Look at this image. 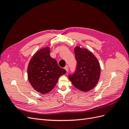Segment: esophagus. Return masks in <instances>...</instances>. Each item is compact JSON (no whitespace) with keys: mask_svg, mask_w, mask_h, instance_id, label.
<instances>
[{"mask_svg":"<svg viewBox=\"0 0 129 129\" xmlns=\"http://www.w3.org/2000/svg\"><path fill=\"white\" fill-rule=\"evenodd\" d=\"M64 69L66 71V72H68V66H66L65 67H64Z\"/></svg>","mask_w":129,"mask_h":129,"instance_id":"34e87169","label":"esophagus"}]
</instances>
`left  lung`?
Wrapping results in <instances>:
<instances>
[{
    "instance_id": "1",
    "label": "left lung",
    "mask_w": 129,
    "mask_h": 129,
    "mask_svg": "<svg viewBox=\"0 0 129 129\" xmlns=\"http://www.w3.org/2000/svg\"><path fill=\"white\" fill-rule=\"evenodd\" d=\"M74 53L77 61L76 70L73 75H69V79L77 89L87 92L99 82L101 75L100 62L94 54L86 48L76 46Z\"/></svg>"
}]
</instances>
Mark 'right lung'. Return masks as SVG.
<instances>
[{"mask_svg": "<svg viewBox=\"0 0 129 129\" xmlns=\"http://www.w3.org/2000/svg\"><path fill=\"white\" fill-rule=\"evenodd\" d=\"M50 47H44L37 51L29 62L27 76L33 88L42 94L50 92L55 86L66 70L60 67L50 55Z\"/></svg>", "mask_w": 129, "mask_h": 129, "instance_id": "1", "label": "right lung"}]
</instances>
